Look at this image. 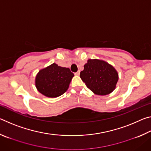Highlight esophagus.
I'll use <instances>...</instances> for the list:
<instances>
[{
	"instance_id": "1",
	"label": "esophagus",
	"mask_w": 151,
	"mask_h": 151,
	"mask_svg": "<svg viewBox=\"0 0 151 151\" xmlns=\"http://www.w3.org/2000/svg\"><path fill=\"white\" fill-rule=\"evenodd\" d=\"M75 75L76 76H78L79 75H80V71H79V70L77 71V72L75 73Z\"/></svg>"
}]
</instances>
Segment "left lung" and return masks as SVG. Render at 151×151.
Here are the masks:
<instances>
[{
  "mask_svg": "<svg viewBox=\"0 0 151 151\" xmlns=\"http://www.w3.org/2000/svg\"><path fill=\"white\" fill-rule=\"evenodd\" d=\"M80 77L86 86L98 95H106L116 88L119 75L112 65L104 60L88 59Z\"/></svg>",
  "mask_w": 151,
  "mask_h": 151,
  "instance_id": "8db88e82",
  "label": "left lung"
}]
</instances>
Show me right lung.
Segmentation results:
<instances>
[{"label": "right lung", "instance_id": "right-lung-1", "mask_svg": "<svg viewBox=\"0 0 151 151\" xmlns=\"http://www.w3.org/2000/svg\"><path fill=\"white\" fill-rule=\"evenodd\" d=\"M74 74L68 68L53 63L40 70L36 76L35 85L39 93L55 98L67 91Z\"/></svg>", "mask_w": 151, "mask_h": 151}]
</instances>
